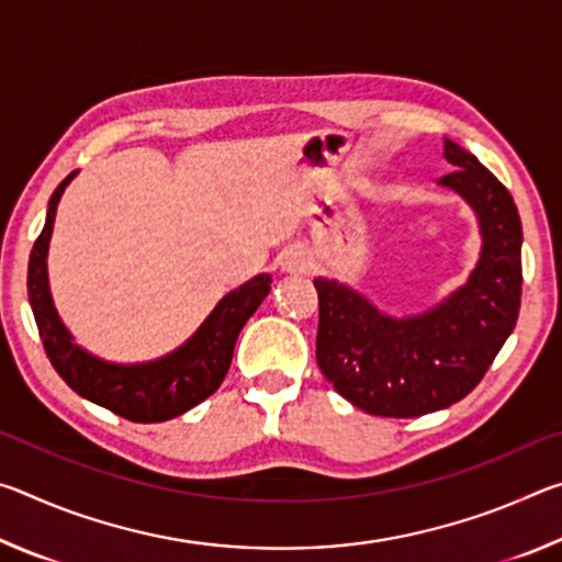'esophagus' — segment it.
<instances>
[{"mask_svg":"<svg viewBox=\"0 0 562 562\" xmlns=\"http://www.w3.org/2000/svg\"><path fill=\"white\" fill-rule=\"evenodd\" d=\"M282 270L284 272H292V274H300V272L312 270L310 252H304V250H300V247H294V250H290L288 255H284Z\"/></svg>","mask_w":562,"mask_h":562,"instance_id":"obj_1","label":"esophagus"}]
</instances>
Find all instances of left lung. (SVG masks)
Instances as JSON below:
<instances>
[{"instance_id":"8db88e82","label":"left lung","mask_w":562,"mask_h":562,"mask_svg":"<svg viewBox=\"0 0 562 562\" xmlns=\"http://www.w3.org/2000/svg\"><path fill=\"white\" fill-rule=\"evenodd\" d=\"M453 173L439 183L479 217L483 247L463 288L414 317H389L337 280L317 278V364L361 412L414 418L461 402L488 372L520 310V217L508 188L469 150L443 140Z\"/></svg>"}]
</instances>
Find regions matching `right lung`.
I'll list each match as a JSON object with an SVG mask.
<instances>
[{
  "label": "right lung",
  "mask_w": 562,
  "mask_h": 562,
  "mask_svg": "<svg viewBox=\"0 0 562 562\" xmlns=\"http://www.w3.org/2000/svg\"><path fill=\"white\" fill-rule=\"evenodd\" d=\"M74 173L54 190L42 235L30 255L26 292L40 327L46 357L76 394L136 424H158L186 414L211 396L231 369L233 349L245 322L255 315L270 292V274H258L215 304L201 329L183 347L146 364H111L76 345L56 315L46 278V252L54 231L56 207Z\"/></svg>",
  "instance_id": "obj_1"
}]
</instances>
